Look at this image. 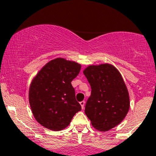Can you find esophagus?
<instances>
[{
	"label": "esophagus",
	"instance_id": "34e87169",
	"mask_svg": "<svg viewBox=\"0 0 156 156\" xmlns=\"http://www.w3.org/2000/svg\"><path fill=\"white\" fill-rule=\"evenodd\" d=\"M80 105H81V108H85V101H81V102H80Z\"/></svg>",
	"mask_w": 156,
	"mask_h": 156
}]
</instances>
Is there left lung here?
I'll return each mask as SVG.
<instances>
[{"mask_svg": "<svg viewBox=\"0 0 156 156\" xmlns=\"http://www.w3.org/2000/svg\"><path fill=\"white\" fill-rule=\"evenodd\" d=\"M83 73L91 88L85 115L97 130L113 129L126 118L130 107L129 91L122 75L108 63L88 65Z\"/></svg>", "mask_w": 156, "mask_h": 156, "instance_id": "obj_1", "label": "left lung"}]
</instances>
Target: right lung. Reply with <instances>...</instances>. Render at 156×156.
<instances>
[{"instance_id": "obj_1", "label": "right lung", "mask_w": 156, "mask_h": 156, "mask_svg": "<svg viewBox=\"0 0 156 156\" xmlns=\"http://www.w3.org/2000/svg\"><path fill=\"white\" fill-rule=\"evenodd\" d=\"M80 70V64L57 58L44 65L34 77L28 98L32 114L39 124L52 131L63 130L81 111L71 83Z\"/></svg>"}]
</instances>
